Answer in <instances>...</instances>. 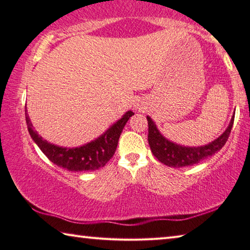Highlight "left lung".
<instances>
[{
  "mask_svg": "<svg viewBox=\"0 0 250 250\" xmlns=\"http://www.w3.org/2000/svg\"><path fill=\"white\" fill-rule=\"evenodd\" d=\"M234 118L235 116L231 117V120L226 130L208 145L201 146H185L167 139L160 132L155 122L149 116H146L147 125H149L147 141H149L152 153L161 163L171 167H191L209 158L225 146L227 139L229 137L232 124H234Z\"/></svg>",
  "mask_w": 250,
  "mask_h": 250,
  "instance_id": "left-lung-1",
  "label": "left lung"
}]
</instances>
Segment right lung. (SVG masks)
I'll return each instance as SVG.
<instances>
[{
    "mask_svg": "<svg viewBox=\"0 0 250 250\" xmlns=\"http://www.w3.org/2000/svg\"><path fill=\"white\" fill-rule=\"evenodd\" d=\"M134 113L129 110L119 120L95 140L76 147H64L44 140L37 131L34 130L27 110H25L27 129L33 141L42 152L57 167L71 172L96 171L104 167L115 154L118 141L125 125Z\"/></svg>",
    "mask_w": 250,
    "mask_h": 250,
    "instance_id": "1",
    "label": "right lung"
}]
</instances>
